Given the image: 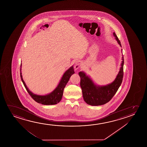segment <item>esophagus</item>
Instances as JSON below:
<instances>
[{"label": "esophagus", "instance_id": "1", "mask_svg": "<svg viewBox=\"0 0 147 147\" xmlns=\"http://www.w3.org/2000/svg\"><path fill=\"white\" fill-rule=\"evenodd\" d=\"M81 65H82V62H81V61H76L74 65L75 69L77 70L78 69H79V68L80 67Z\"/></svg>", "mask_w": 147, "mask_h": 147}]
</instances>
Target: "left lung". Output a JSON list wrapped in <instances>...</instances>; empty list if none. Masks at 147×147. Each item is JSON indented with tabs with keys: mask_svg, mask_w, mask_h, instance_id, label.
Masks as SVG:
<instances>
[{
	"mask_svg": "<svg viewBox=\"0 0 147 147\" xmlns=\"http://www.w3.org/2000/svg\"><path fill=\"white\" fill-rule=\"evenodd\" d=\"M113 36L117 43L122 47L121 42L114 32ZM124 57H122L120 71L113 82L105 86H99L95 84L90 76L84 71L79 72L80 86L84 101L92 106H99L109 102L115 95L122 84L123 78Z\"/></svg>",
	"mask_w": 147,
	"mask_h": 147,
	"instance_id": "1",
	"label": "left lung"
}]
</instances>
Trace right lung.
I'll list each match as a JSON object with an SVG mask.
<instances>
[{
    "instance_id": "add662e5",
    "label": "right lung",
    "mask_w": 147,
    "mask_h": 147,
    "mask_svg": "<svg viewBox=\"0 0 147 147\" xmlns=\"http://www.w3.org/2000/svg\"><path fill=\"white\" fill-rule=\"evenodd\" d=\"M21 67H22V63H21L20 65L21 79L24 86H25L26 90H27V92L35 101L40 104L47 105H55V104H57L61 101L63 95L64 88H65L66 84L69 82L71 75L74 74L75 73L73 66L72 65L65 71V72L64 73L58 85L52 92L45 95H36L28 89L25 84V82H24L23 79L22 73H21Z\"/></svg>"
}]
</instances>
